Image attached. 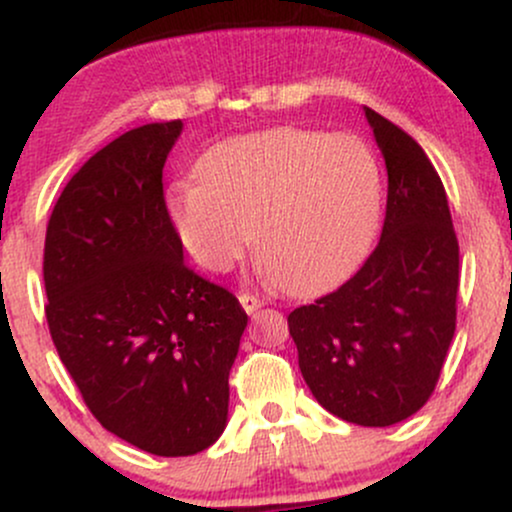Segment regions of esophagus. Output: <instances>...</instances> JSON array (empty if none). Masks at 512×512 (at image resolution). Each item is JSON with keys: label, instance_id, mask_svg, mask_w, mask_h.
I'll return each instance as SVG.
<instances>
[{"label": "esophagus", "instance_id": "1", "mask_svg": "<svg viewBox=\"0 0 512 512\" xmlns=\"http://www.w3.org/2000/svg\"><path fill=\"white\" fill-rule=\"evenodd\" d=\"M238 301H240V305H243V310H245V313H248V315L257 313V310H260L262 305H264L262 298L255 296V293H240Z\"/></svg>", "mask_w": 512, "mask_h": 512}]
</instances>
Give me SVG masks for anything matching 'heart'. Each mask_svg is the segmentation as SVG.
<instances>
[{
	"label": "heart",
	"mask_w": 512,
	"mask_h": 512,
	"mask_svg": "<svg viewBox=\"0 0 512 512\" xmlns=\"http://www.w3.org/2000/svg\"><path fill=\"white\" fill-rule=\"evenodd\" d=\"M197 173L175 182L166 204L185 250L211 272L238 262L257 233V260L276 284L325 291L354 269L378 226V161L351 134H245L211 146Z\"/></svg>",
	"instance_id": "obj_1"
}]
</instances>
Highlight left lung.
<instances>
[{"label": "left lung", "mask_w": 512, "mask_h": 512, "mask_svg": "<svg viewBox=\"0 0 512 512\" xmlns=\"http://www.w3.org/2000/svg\"><path fill=\"white\" fill-rule=\"evenodd\" d=\"M387 168L383 236L337 291L289 315L317 402L358 426H392L436 390L457 320L460 245L436 168L414 139L366 108Z\"/></svg>", "instance_id": "left-lung-1"}]
</instances>
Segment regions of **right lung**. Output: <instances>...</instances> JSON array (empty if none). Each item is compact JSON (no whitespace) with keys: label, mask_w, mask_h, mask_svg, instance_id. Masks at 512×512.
<instances>
[{"label":"right lung","mask_w":512,"mask_h":512,"mask_svg":"<svg viewBox=\"0 0 512 512\" xmlns=\"http://www.w3.org/2000/svg\"><path fill=\"white\" fill-rule=\"evenodd\" d=\"M182 122L117 137L67 182L48 221L50 337L103 428L161 457L226 428L228 373L248 315L182 262L163 166Z\"/></svg>","instance_id":"1"}]
</instances>
